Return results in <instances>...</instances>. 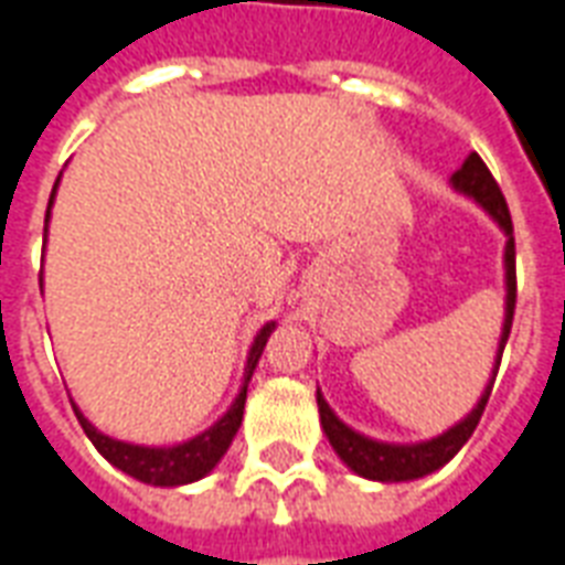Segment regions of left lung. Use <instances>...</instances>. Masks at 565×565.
Returning <instances> with one entry per match:
<instances>
[{
    "label": "left lung",
    "mask_w": 565,
    "mask_h": 565,
    "mask_svg": "<svg viewBox=\"0 0 565 565\" xmlns=\"http://www.w3.org/2000/svg\"><path fill=\"white\" fill-rule=\"evenodd\" d=\"M450 188L460 191L462 196H469L483 209V212L498 223V230L504 233V323H501V339H498L495 351V365H492V377H489L483 395L478 397V404L466 418L448 427L439 436L424 441H380L371 439L365 433L353 430L348 424L332 413L330 404L323 401L321 388H318V413H321V427L330 439L332 450L339 454V460L365 480H377V483H404V480H418L433 475L436 469H441L445 462H450L460 448L469 441V436L478 427L480 415L487 409L489 392H492V383H495L498 365H501V353H504V344L510 339V327H513V312H515V242H513V221H510V209H507V200L501 194V188L492 179L489 168L483 164L478 152H471L469 159L462 161V168L450 177Z\"/></svg>",
    "instance_id": "8db88e82"
}]
</instances>
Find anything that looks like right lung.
<instances>
[{
  "label": "right lung",
  "mask_w": 565,
  "mask_h": 565,
  "mask_svg": "<svg viewBox=\"0 0 565 565\" xmlns=\"http://www.w3.org/2000/svg\"><path fill=\"white\" fill-rule=\"evenodd\" d=\"M61 177L55 179V188H52L50 209H46V230H43V238L50 233V217H52V203H55V191H58ZM43 291V279H41ZM277 323L268 321L256 332V339L250 344V353H247V365H244V380L238 395L230 404V409L217 418V422L209 427V430L196 433L191 439L177 441V445H135V441H124L108 436V433L96 430L94 424L87 422L85 413L73 404L76 409V418L82 424V430L87 433V439L94 441V448L103 454L105 460L111 462L115 469H120L129 478L141 480V483H150V487H185V483H194V480L205 478L209 471L221 462V457L226 454V448L233 445L235 433L242 427L244 418V401H247V383H250L253 371L259 365V356L268 344L270 332H274Z\"/></svg>",
  "instance_id": "right-lung-1"
}]
</instances>
